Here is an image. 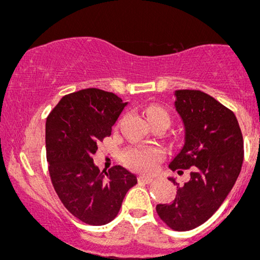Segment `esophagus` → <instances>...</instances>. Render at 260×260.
I'll list each match as a JSON object with an SVG mask.
<instances>
[{"instance_id":"esophagus-1","label":"esophagus","mask_w":260,"mask_h":260,"mask_svg":"<svg viewBox=\"0 0 260 260\" xmlns=\"http://www.w3.org/2000/svg\"><path fill=\"white\" fill-rule=\"evenodd\" d=\"M139 180L144 183H151L153 180V177H149V176H139Z\"/></svg>"}]
</instances>
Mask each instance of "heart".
Here are the masks:
<instances>
[{"mask_svg": "<svg viewBox=\"0 0 260 260\" xmlns=\"http://www.w3.org/2000/svg\"><path fill=\"white\" fill-rule=\"evenodd\" d=\"M145 114L148 118L161 116V117H165L170 122V116H169L168 111L164 108L159 107V105H150L146 109ZM161 156H163V151L159 148H156V146H137V148L127 150L124 153L123 159L127 167L134 169V170L141 172H151L156 169Z\"/></svg>", "mask_w": 260, "mask_h": 260, "instance_id": "b5f03b06", "label": "heart"}]
</instances>
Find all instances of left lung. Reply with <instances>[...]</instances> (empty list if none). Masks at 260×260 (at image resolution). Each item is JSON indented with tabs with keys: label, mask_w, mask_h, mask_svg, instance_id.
Wrapping results in <instances>:
<instances>
[{
	"label": "left lung",
	"mask_w": 260,
	"mask_h": 260,
	"mask_svg": "<svg viewBox=\"0 0 260 260\" xmlns=\"http://www.w3.org/2000/svg\"><path fill=\"white\" fill-rule=\"evenodd\" d=\"M175 108L184 125V144L170 161L172 171L190 169L191 178L177 185L170 204H158V216L176 231L205 223L230 193L244 158L243 135L233 112L199 90H176Z\"/></svg>",
	"instance_id": "1"
}]
</instances>
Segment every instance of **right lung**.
Returning <instances> with one entry per match:
<instances>
[{
    "label": "right lung",
    "instance_id": "1",
    "mask_svg": "<svg viewBox=\"0 0 260 260\" xmlns=\"http://www.w3.org/2000/svg\"><path fill=\"white\" fill-rule=\"evenodd\" d=\"M127 105L115 93L90 88L63 97L49 114L46 148L49 174L68 211L85 224H108L121 209L136 175L121 165L100 171L93 163L97 143L110 136Z\"/></svg>",
    "mask_w": 260,
    "mask_h": 260
}]
</instances>
